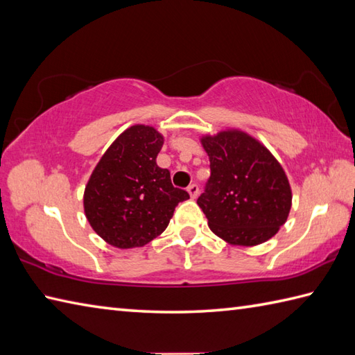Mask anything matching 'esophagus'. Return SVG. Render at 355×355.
<instances>
[{"label":"esophagus","mask_w":355,"mask_h":355,"mask_svg":"<svg viewBox=\"0 0 355 355\" xmlns=\"http://www.w3.org/2000/svg\"><path fill=\"white\" fill-rule=\"evenodd\" d=\"M187 192H189L191 198H197V197H198V193H200V187H198V184L192 183L189 187H187Z\"/></svg>","instance_id":"obj_1"}]
</instances>
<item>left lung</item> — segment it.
Wrapping results in <instances>:
<instances>
[{
	"label": "left lung",
	"instance_id": "obj_1",
	"mask_svg": "<svg viewBox=\"0 0 355 355\" xmlns=\"http://www.w3.org/2000/svg\"><path fill=\"white\" fill-rule=\"evenodd\" d=\"M210 177L197 202L215 235L233 245L273 238L291 209V187L282 166L252 135L238 130L205 135Z\"/></svg>",
	"mask_w": 355,
	"mask_h": 355
}]
</instances>
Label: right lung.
<instances>
[{
	"label": "right lung",
	"mask_w": 355,
	"mask_h": 355,
	"mask_svg": "<svg viewBox=\"0 0 355 355\" xmlns=\"http://www.w3.org/2000/svg\"><path fill=\"white\" fill-rule=\"evenodd\" d=\"M163 135L134 125L112 141L89 177L84 209L93 230L117 248L148 244L168 227L178 202L189 193L157 164Z\"/></svg>",
	"instance_id": "obj_1"
}]
</instances>
